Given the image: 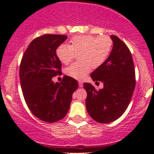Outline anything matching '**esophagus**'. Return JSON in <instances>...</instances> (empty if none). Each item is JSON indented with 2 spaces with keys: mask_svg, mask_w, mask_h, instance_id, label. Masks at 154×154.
I'll return each instance as SVG.
<instances>
[{
  "mask_svg": "<svg viewBox=\"0 0 154 154\" xmlns=\"http://www.w3.org/2000/svg\"><path fill=\"white\" fill-rule=\"evenodd\" d=\"M78 83H79V87H83V82L82 81H79L78 82Z\"/></svg>",
  "mask_w": 154,
  "mask_h": 154,
  "instance_id": "34e87169",
  "label": "esophagus"
}]
</instances>
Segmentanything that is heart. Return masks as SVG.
Segmentation results:
<instances>
[{
    "label": "heart",
    "instance_id": "b5f03b06",
    "mask_svg": "<svg viewBox=\"0 0 154 154\" xmlns=\"http://www.w3.org/2000/svg\"><path fill=\"white\" fill-rule=\"evenodd\" d=\"M71 45L62 44L57 48V56L63 64L67 65L77 53L78 61L66 69L68 76L80 80L87 73L101 66L108 58L112 41L107 35H76L70 41Z\"/></svg>",
    "mask_w": 154,
    "mask_h": 154
}]
</instances>
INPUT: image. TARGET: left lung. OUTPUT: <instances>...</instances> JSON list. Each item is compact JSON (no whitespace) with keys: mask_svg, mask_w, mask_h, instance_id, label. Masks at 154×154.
Returning <instances> with one entry per match:
<instances>
[{"mask_svg":"<svg viewBox=\"0 0 154 154\" xmlns=\"http://www.w3.org/2000/svg\"><path fill=\"white\" fill-rule=\"evenodd\" d=\"M113 47L105 63L91 74L95 83L103 88L96 90L83 83L87 92L86 106L88 115L98 123L107 124L120 118L127 109L136 86L133 57L128 47L116 35H111Z\"/></svg>","mask_w":154,"mask_h":154,"instance_id":"obj_1","label":"left lung"}]
</instances>
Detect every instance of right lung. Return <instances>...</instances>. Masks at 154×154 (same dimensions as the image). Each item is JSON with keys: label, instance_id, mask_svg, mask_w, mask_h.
Here are the masks:
<instances>
[{"label": "right lung", "instance_id": "obj_1", "mask_svg": "<svg viewBox=\"0 0 154 154\" xmlns=\"http://www.w3.org/2000/svg\"><path fill=\"white\" fill-rule=\"evenodd\" d=\"M67 35L45 34L32 40L21 59L19 77L24 100L31 112L43 122L54 123L67 114L72 94L78 88L75 79L64 76L60 83L52 78L61 73L57 48Z\"/></svg>", "mask_w": 154, "mask_h": 154}]
</instances>
